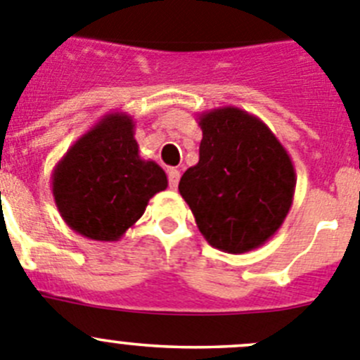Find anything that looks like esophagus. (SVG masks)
I'll list each match as a JSON object with an SVG mask.
<instances>
[{
  "label": "esophagus",
  "mask_w": 360,
  "mask_h": 360,
  "mask_svg": "<svg viewBox=\"0 0 360 360\" xmlns=\"http://www.w3.org/2000/svg\"><path fill=\"white\" fill-rule=\"evenodd\" d=\"M179 177H181V170L179 169H169V186L172 190H176L177 184H179Z\"/></svg>",
  "instance_id": "obj_1"
}]
</instances>
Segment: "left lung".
Listing matches in <instances>:
<instances>
[{
  "mask_svg": "<svg viewBox=\"0 0 360 360\" xmlns=\"http://www.w3.org/2000/svg\"><path fill=\"white\" fill-rule=\"evenodd\" d=\"M199 163L179 181V193L211 247L245 254L266 243L293 204L297 174L270 127L236 106L199 115Z\"/></svg>",
  "mask_w": 360,
  "mask_h": 360,
  "instance_id": "8db88e82",
  "label": "left lung"
}]
</instances>
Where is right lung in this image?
Instances as JSON below:
<instances>
[{
    "mask_svg": "<svg viewBox=\"0 0 360 360\" xmlns=\"http://www.w3.org/2000/svg\"><path fill=\"white\" fill-rule=\"evenodd\" d=\"M169 186L156 161L142 160L133 117L106 113L67 149L51 174L55 204L74 233L119 241Z\"/></svg>",
    "mask_w": 360,
    "mask_h": 360,
    "instance_id": "1",
    "label": "right lung"
}]
</instances>
